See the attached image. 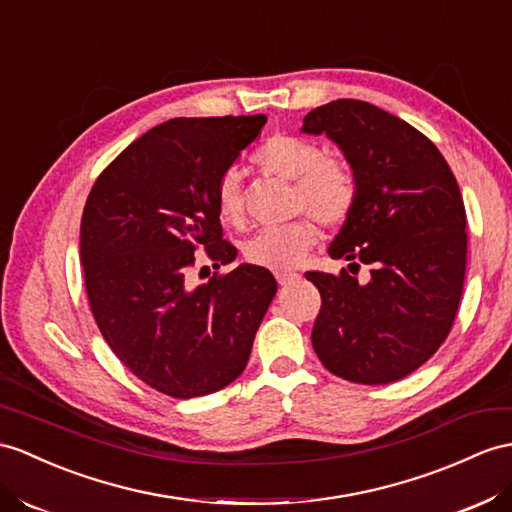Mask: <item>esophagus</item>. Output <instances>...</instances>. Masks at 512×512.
I'll list each match as a JSON object with an SVG mask.
<instances>
[{
    "instance_id": "obj_1",
    "label": "esophagus",
    "mask_w": 512,
    "mask_h": 512,
    "mask_svg": "<svg viewBox=\"0 0 512 512\" xmlns=\"http://www.w3.org/2000/svg\"><path fill=\"white\" fill-rule=\"evenodd\" d=\"M276 278H278V282H280L282 286H286V284H291V282L299 280V273H297V271H289V269H278V271H276Z\"/></svg>"
}]
</instances>
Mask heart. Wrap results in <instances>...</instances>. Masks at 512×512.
Returning a JSON list of instances; mask_svg holds the SVG:
<instances>
[{"label":"heart","instance_id":"1","mask_svg":"<svg viewBox=\"0 0 512 512\" xmlns=\"http://www.w3.org/2000/svg\"><path fill=\"white\" fill-rule=\"evenodd\" d=\"M252 162L269 176L291 180V208L308 215L249 239L243 245L247 263L271 269L295 267L317 241L314 216L323 228H341L352 217L358 202L356 171L347 160L328 156L321 143L297 134H273L256 149ZM215 208L226 226L243 223L241 184L234 171L217 180Z\"/></svg>","mask_w":512,"mask_h":512}]
</instances>
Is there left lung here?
<instances>
[{"mask_svg":"<svg viewBox=\"0 0 512 512\" xmlns=\"http://www.w3.org/2000/svg\"><path fill=\"white\" fill-rule=\"evenodd\" d=\"M302 130L326 132L358 176L356 208L330 256L371 267L365 284L345 269L306 271L321 295L313 347L339 378L402 380L439 350L458 315L467 271L458 182L426 134L369 102L317 106Z\"/></svg>","mask_w":512,"mask_h":512,"instance_id":"8db88e82","label":"left lung"}]
</instances>
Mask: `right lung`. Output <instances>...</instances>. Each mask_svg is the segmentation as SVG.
<instances>
[{"instance_id": "right-lung-1", "label": "right lung", "mask_w": 512, "mask_h": 512, "mask_svg": "<svg viewBox=\"0 0 512 512\" xmlns=\"http://www.w3.org/2000/svg\"><path fill=\"white\" fill-rule=\"evenodd\" d=\"M265 123L169 119L123 149L86 197L80 260L91 313L115 356L158 393L191 400L239 378L278 291L265 267L219 271L236 247L223 239L215 186ZM204 259L218 271L193 285Z\"/></svg>"}]
</instances>
